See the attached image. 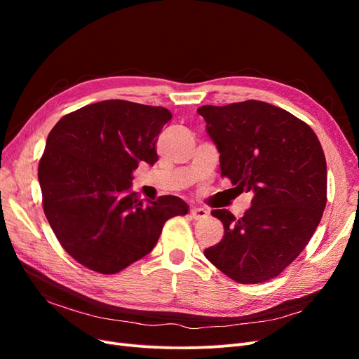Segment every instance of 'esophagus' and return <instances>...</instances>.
Segmentation results:
<instances>
[{
    "label": "esophagus",
    "instance_id": "34e87169",
    "mask_svg": "<svg viewBox=\"0 0 359 359\" xmlns=\"http://www.w3.org/2000/svg\"><path fill=\"white\" fill-rule=\"evenodd\" d=\"M206 215H208V210L202 208V206H191V208H190V217L194 220L205 219Z\"/></svg>",
    "mask_w": 359,
    "mask_h": 359
}]
</instances>
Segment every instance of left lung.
Listing matches in <instances>:
<instances>
[{
	"label": "left lung",
	"mask_w": 359,
	"mask_h": 359,
	"mask_svg": "<svg viewBox=\"0 0 359 359\" xmlns=\"http://www.w3.org/2000/svg\"><path fill=\"white\" fill-rule=\"evenodd\" d=\"M198 114L220 153L222 175L252 191L243 217L212 210L224 226L205 257L227 277L257 285L295 260L327 205V160L318 136L297 116L265 102L201 106Z\"/></svg>",
	"instance_id": "left-lung-1"
}]
</instances>
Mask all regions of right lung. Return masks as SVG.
<instances>
[{
  "mask_svg": "<svg viewBox=\"0 0 359 359\" xmlns=\"http://www.w3.org/2000/svg\"><path fill=\"white\" fill-rule=\"evenodd\" d=\"M170 118L161 106L104 100L50 130L39 163L43 211L81 265L116 274L154 248L170 217L187 214L177 196L142 202L130 190L140 163L158 160L157 137Z\"/></svg>",
  "mask_w": 359,
  "mask_h": 359,
  "instance_id": "obj_1",
  "label": "right lung"
}]
</instances>
